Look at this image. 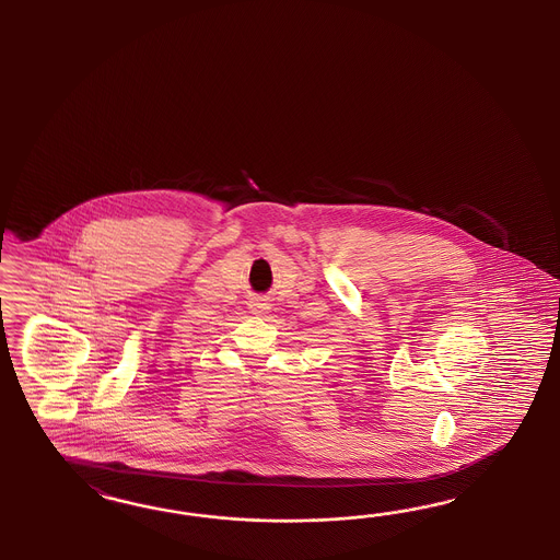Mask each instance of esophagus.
<instances>
[{"mask_svg": "<svg viewBox=\"0 0 560 560\" xmlns=\"http://www.w3.org/2000/svg\"><path fill=\"white\" fill-rule=\"evenodd\" d=\"M250 307H253V312H255V314H265V312L269 310V304H267V302H262V300H258V302H255Z\"/></svg>", "mask_w": 560, "mask_h": 560, "instance_id": "1", "label": "esophagus"}]
</instances>
